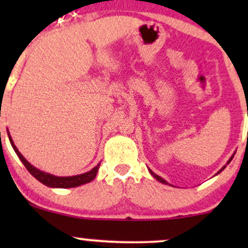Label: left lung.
I'll use <instances>...</instances> for the list:
<instances>
[{
    "mask_svg": "<svg viewBox=\"0 0 248 248\" xmlns=\"http://www.w3.org/2000/svg\"><path fill=\"white\" fill-rule=\"evenodd\" d=\"M234 154H235V153H234ZM234 154H233V155L231 156V157H230V160H229V161H227V163H226V164H229V163H230V162H231V161H232V158H233V156H234ZM225 168H226V166H224L223 168H221V169H220V170H219V171H218L217 173H216V175H218V173H220V172H221V171H223V170L225 169ZM148 170H149L150 175H152L154 178H156V179H157V181H158V182H161V183H163V184H169V183H168V182L166 181V179H163V178H162V177H160V176H158V175H156V173H155V172H154V171H152V170H150V169H148ZM169 186H171V184H169Z\"/></svg>",
    "mask_w": 248,
    "mask_h": 248,
    "instance_id": "8db88e82",
    "label": "left lung"
}]
</instances>
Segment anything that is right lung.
Here are the masks:
<instances>
[{"label":"right lung","instance_id":"add662e5","mask_svg":"<svg viewBox=\"0 0 248 248\" xmlns=\"http://www.w3.org/2000/svg\"><path fill=\"white\" fill-rule=\"evenodd\" d=\"M8 136H9V141L11 143V147L14 148L15 153L17 154V156L19 157V160L22 161V163L24 164V167L27 168L28 171H29L31 175L35 177L37 181H39L41 183L44 184V186H50V187H62V189H67V187H76L79 186H82V184H86L90 183L91 181L95 178L96 172H98L99 167H100V163L96 164V166L93 168L92 170L90 171L85 172V173H80V175H76V176H65V177H62V176H55V175H51L49 172H45L42 171V170L37 169L32 166V164L29 163L23 155L18 152L17 147L14 143L13 139H11L9 130H8Z\"/></svg>","mask_w":248,"mask_h":248}]
</instances>
